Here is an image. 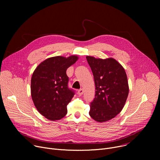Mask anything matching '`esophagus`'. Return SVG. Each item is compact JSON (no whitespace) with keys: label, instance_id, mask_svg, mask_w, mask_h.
Returning a JSON list of instances; mask_svg holds the SVG:
<instances>
[{"label":"esophagus","instance_id":"1","mask_svg":"<svg viewBox=\"0 0 160 160\" xmlns=\"http://www.w3.org/2000/svg\"><path fill=\"white\" fill-rule=\"evenodd\" d=\"M78 95H80V96L82 95V94H83V90L82 88L79 89V90H78Z\"/></svg>","mask_w":160,"mask_h":160}]
</instances>
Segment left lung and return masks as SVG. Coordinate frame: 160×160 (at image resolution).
Returning <instances> with one entry per match:
<instances>
[{"mask_svg": "<svg viewBox=\"0 0 160 160\" xmlns=\"http://www.w3.org/2000/svg\"><path fill=\"white\" fill-rule=\"evenodd\" d=\"M86 58L96 85L89 115L98 122H107L120 113L125 104L129 91L127 77L123 66L115 59Z\"/></svg>", "mask_w": 160, "mask_h": 160, "instance_id": "1", "label": "left lung"}]
</instances>
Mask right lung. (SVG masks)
<instances>
[{
  "label": "right lung",
  "instance_id": "add662e5",
  "mask_svg": "<svg viewBox=\"0 0 160 160\" xmlns=\"http://www.w3.org/2000/svg\"><path fill=\"white\" fill-rule=\"evenodd\" d=\"M78 59L76 56L67 58L55 56L42 62L31 80V94L38 111L50 120H58L67 113V105L75 95L68 87L66 70Z\"/></svg>",
  "mask_w": 160,
  "mask_h": 160
}]
</instances>
